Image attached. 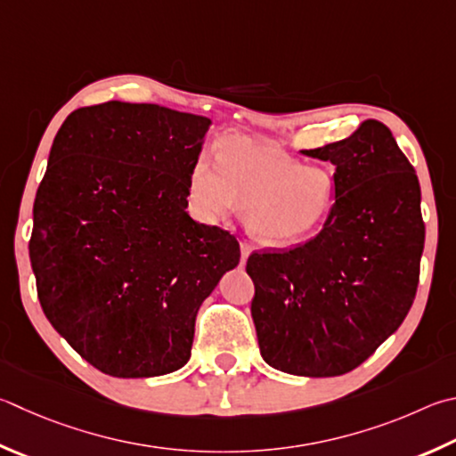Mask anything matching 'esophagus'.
I'll return each instance as SVG.
<instances>
[{
    "label": "esophagus",
    "mask_w": 456,
    "mask_h": 456,
    "mask_svg": "<svg viewBox=\"0 0 456 456\" xmlns=\"http://www.w3.org/2000/svg\"><path fill=\"white\" fill-rule=\"evenodd\" d=\"M251 251H253V247L247 243V241H241V261L245 263L247 259H249V255H251Z\"/></svg>",
    "instance_id": "esophagus-1"
}]
</instances>
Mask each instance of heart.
Wrapping results in <instances>:
<instances>
[{"mask_svg": "<svg viewBox=\"0 0 456 456\" xmlns=\"http://www.w3.org/2000/svg\"><path fill=\"white\" fill-rule=\"evenodd\" d=\"M189 191L205 217L247 209L256 241L285 247L314 233L333 211L337 183L319 165H303L271 143L231 135L219 142L217 163L201 155L189 175Z\"/></svg>", "mask_w": 456, "mask_h": 456, "instance_id": "heart-1", "label": "heart"}]
</instances>
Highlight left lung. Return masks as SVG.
Listing matches in <instances>:
<instances>
[{
    "instance_id": "8db88e82",
    "label": "left lung",
    "mask_w": 456,
    "mask_h": 456,
    "mask_svg": "<svg viewBox=\"0 0 456 456\" xmlns=\"http://www.w3.org/2000/svg\"><path fill=\"white\" fill-rule=\"evenodd\" d=\"M303 153L333 163L337 201L311 241L249 256L251 317L267 365L337 377L367 361L415 299L425 247L420 187L391 129L375 119Z\"/></svg>"
}]
</instances>
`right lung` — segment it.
<instances>
[{
  "label": "right lung",
  "instance_id": "add662e5",
  "mask_svg": "<svg viewBox=\"0 0 456 456\" xmlns=\"http://www.w3.org/2000/svg\"><path fill=\"white\" fill-rule=\"evenodd\" d=\"M211 119L107 102L57 131L33 203L37 297L52 327L105 375L147 379L191 357L195 317L241 259L189 217V175Z\"/></svg>",
  "mask_w": 456,
  "mask_h": 456
}]
</instances>
